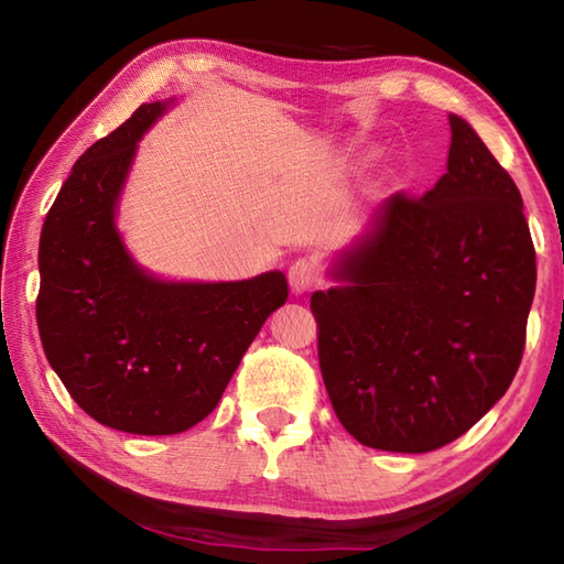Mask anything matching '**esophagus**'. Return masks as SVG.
<instances>
[{
  "label": "esophagus",
  "mask_w": 564,
  "mask_h": 564,
  "mask_svg": "<svg viewBox=\"0 0 564 564\" xmlns=\"http://www.w3.org/2000/svg\"><path fill=\"white\" fill-rule=\"evenodd\" d=\"M289 283H291V291L295 295H303L318 283V273H316V269H313V263L295 261L289 269Z\"/></svg>",
  "instance_id": "obj_1"
}]
</instances>
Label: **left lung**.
<instances>
[{
    "mask_svg": "<svg viewBox=\"0 0 564 564\" xmlns=\"http://www.w3.org/2000/svg\"><path fill=\"white\" fill-rule=\"evenodd\" d=\"M447 171L423 198L390 196L311 295L323 383L343 427L390 453L470 431L518 373L534 299L522 196L451 113Z\"/></svg>",
    "mask_w": 564,
    "mask_h": 564,
    "instance_id": "left-lung-1",
    "label": "left lung"
}]
</instances>
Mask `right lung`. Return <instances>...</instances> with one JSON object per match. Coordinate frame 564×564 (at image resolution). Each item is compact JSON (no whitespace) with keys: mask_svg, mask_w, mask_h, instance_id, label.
I'll list each match as a JSON object with an SVG mask.
<instances>
[{"mask_svg":"<svg viewBox=\"0 0 564 564\" xmlns=\"http://www.w3.org/2000/svg\"><path fill=\"white\" fill-rule=\"evenodd\" d=\"M176 97L141 104L89 147L40 238L36 323L74 403L113 431L174 435L212 413L265 318L289 299L283 271L176 281L144 269L119 231L139 141Z\"/></svg>","mask_w":564,"mask_h":564,"instance_id":"obj_1","label":"right lung"}]
</instances>
